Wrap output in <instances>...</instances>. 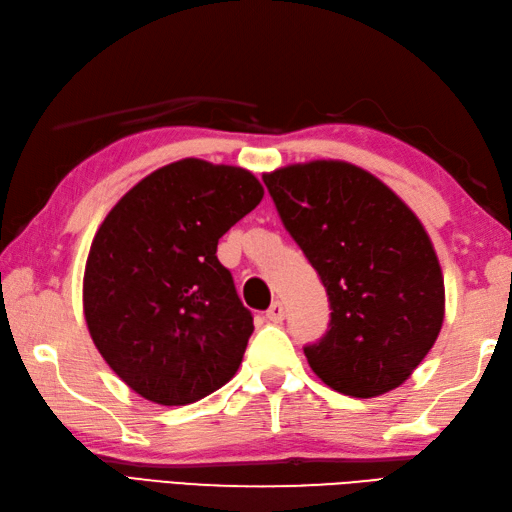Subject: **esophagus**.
<instances>
[{"label":"esophagus","instance_id":"1","mask_svg":"<svg viewBox=\"0 0 512 512\" xmlns=\"http://www.w3.org/2000/svg\"><path fill=\"white\" fill-rule=\"evenodd\" d=\"M265 318L269 320V322H274V325H278V322H283L285 320V307H283V302H271V307L267 309V314H265Z\"/></svg>","mask_w":512,"mask_h":512}]
</instances>
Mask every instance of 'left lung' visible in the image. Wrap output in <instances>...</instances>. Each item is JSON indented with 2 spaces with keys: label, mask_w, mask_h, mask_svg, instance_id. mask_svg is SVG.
Segmentation results:
<instances>
[{
  "label": "left lung",
  "mask_w": 512,
  "mask_h": 512,
  "mask_svg": "<svg viewBox=\"0 0 512 512\" xmlns=\"http://www.w3.org/2000/svg\"><path fill=\"white\" fill-rule=\"evenodd\" d=\"M263 181L329 296V329L305 347L309 367L353 398L400 387L444 320L440 260L420 218L344 161L287 165Z\"/></svg>",
  "instance_id": "left-lung-1"
}]
</instances>
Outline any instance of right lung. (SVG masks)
<instances>
[{
	"instance_id": "obj_1",
	"label": "right lung",
	"mask_w": 512,
	"mask_h": 512,
	"mask_svg": "<svg viewBox=\"0 0 512 512\" xmlns=\"http://www.w3.org/2000/svg\"><path fill=\"white\" fill-rule=\"evenodd\" d=\"M263 194L243 168L183 159L145 176L101 223L83 314L103 360L141 398L190 404L241 367L254 318L216 247Z\"/></svg>"
}]
</instances>
